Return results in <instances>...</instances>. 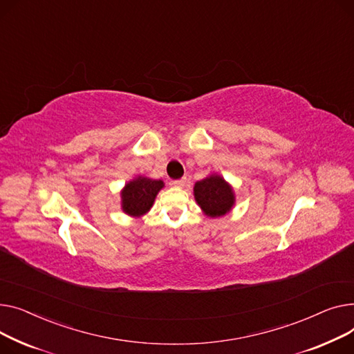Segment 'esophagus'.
<instances>
[{"mask_svg": "<svg viewBox=\"0 0 354 354\" xmlns=\"http://www.w3.org/2000/svg\"><path fill=\"white\" fill-rule=\"evenodd\" d=\"M174 187H178V189H181V187H184V184H185V178H180V180H174L173 183H171Z\"/></svg>", "mask_w": 354, "mask_h": 354, "instance_id": "esophagus-1", "label": "esophagus"}]
</instances>
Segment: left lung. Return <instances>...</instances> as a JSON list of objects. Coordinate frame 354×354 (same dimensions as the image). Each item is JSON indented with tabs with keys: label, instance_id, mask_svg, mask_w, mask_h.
I'll return each instance as SVG.
<instances>
[{
	"label": "left lung",
	"instance_id": "8db88e82",
	"mask_svg": "<svg viewBox=\"0 0 354 354\" xmlns=\"http://www.w3.org/2000/svg\"><path fill=\"white\" fill-rule=\"evenodd\" d=\"M194 200L207 217H220L230 212L236 204L233 185L223 176L212 173L194 184Z\"/></svg>",
	"mask_w": 354,
	"mask_h": 354
}]
</instances>
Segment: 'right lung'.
Wrapping results in <instances>:
<instances>
[{
  "label": "right lung",
  "mask_w": 354,
  "mask_h": 354,
  "mask_svg": "<svg viewBox=\"0 0 354 354\" xmlns=\"http://www.w3.org/2000/svg\"><path fill=\"white\" fill-rule=\"evenodd\" d=\"M162 187V180H154L145 176L131 178L120 192L122 213L133 218L145 216L151 210L156 197Z\"/></svg>",
  "instance_id": "right-lung-1"
}]
</instances>
